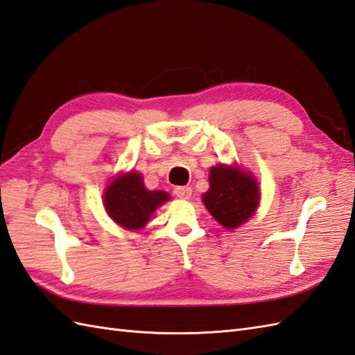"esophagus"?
Here are the masks:
<instances>
[{
  "label": "esophagus",
  "instance_id": "obj_1",
  "mask_svg": "<svg viewBox=\"0 0 355 355\" xmlns=\"http://www.w3.org/2000/svg\"><path fill=\"white\" fill-rule=\"evenodd\" d=\"M175 194L179 198H184V200H187V198L191 197L193 189H191V187H176L175 188Z\"/></svg>",
  "mask_w": 355,
  "mask_h": 355
}]
</instances>
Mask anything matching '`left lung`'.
I'll return each mask as SVG.
<instances>
[{"instance_id":"obj_1","label":"left lung","mask_w":355,"mask_h":355,"mask_svg":"<svg viewBox=\"0 0 355 355\" xmlns=\"http://www.w3.org/2000/svg\"><path fill=\"white\" fill-rule=\"evenodd\" d=\"M259 185L254 178L238 166H215L209 173V189L203 203L223 227L236 229L256 212Z\"/></svg>"}]
</instances>
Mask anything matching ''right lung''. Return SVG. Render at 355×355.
Instances as JSON below:
<instances>
[{
    "label": "right lung",
    "mask_w": 355,
    "mask_h": 355,
    "mask_svg": "<svg viewBox=\"0 0 355 355\" xmlns=\"http://www.w3.org/2000/svg\"><path fill=\"white\" fill-rule=\"evenodd\" d=\"M170 198L168 193L148 189L140 173L129 171L111 180L103 194V206L110 218L120 227L140 230L157 211V207Z\"/></svg>",
    "instance_id": "add662e5"
}]
</instances>
